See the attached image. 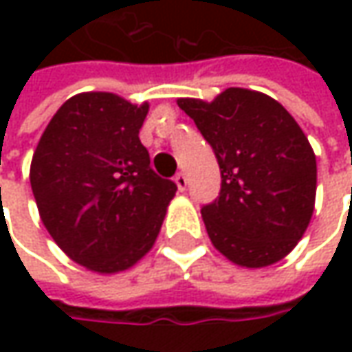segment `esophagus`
<instances>
[{
	"mask_svg": "<svg viewBox=\"0 0 352 352\" xmlns=\"http://www.w3.org/2000/svg\"><path fill=\"white\" fill-rule=\"evenodd\" d=\"M174 182H176V186H178V190H180V192H184V190L188 188V178H186V174H184V172H178V174L174 176Z\"/></svg>",
	"mask_w": 352,
	"mask_h": 352,
	"instance_id": "34e87169",
	"label": "esophagus"
}]
</instances>
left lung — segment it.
I'll list each match as a JSON object with an SVG mask.
<instances>
[{
    "mask_svg": "<svg viewBox=\"0 0 352 352\" xmlns=\"http://www.w3.org/2000/svg\"><path fill=\"white\" fill-rule=\"evenodd\" d=\"M221 170L219 197L201 208L213 247L263 268L290 254L316 206L318 164L296 119L270 96L227 88L213 102L180 98Z\"/></svg>",
    "mask_w": 352,
    "mask_h": 352,
    "instance_id": "obj_1",
    "label": "left lung"
}]
</instances>
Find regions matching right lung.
<instances>
[{
    "label": "right lung",
    "mask_w": 352,
    "mask_h": 352,
    "mask_svg": "<svg viewBox=\"0 0 352 352\" xmlns=\"http://www.w3.org/2000/svg\"><path fill=\"white\" fill-rule=\"evenodd\" d=\"M146 113V102L84 91L62 103L34 148L29 176L38 215L54 243L91 272L139 263L176 194L139 139Z\"/></svg>",
    "instance_id": "1"
}]
</instances>
